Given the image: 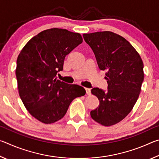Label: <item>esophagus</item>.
I'll list each match as a JSON object with an SVG mask.
<instances>
[{
  "label": "esophagus",
  "instance_id": "esophagus-1",
  "mask_svg": "<svg viewBox=\"0 0 159 159\" xmlns=\"http://www.w3.org/2000/svg\"><path fill=\"white\" fill-rule=\"evenodd\" d=\"M85 91H86V94H87V95H90L91 94L90 88H85Z\"/></svg>",
  "mask_w": 159,
  "mask_h": 159
}]
</instances>
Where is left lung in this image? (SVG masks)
<instances>
[{"label": "left lung", "mask_w": 159, "mask_h": 159, "mask_svg": "<svg viewBox=\"0 0 159 159\" xmlns=\"http://www.w3.org/2000/svg\"><path fill=\"white\" fill-rule=\"evenodd\" d=\"M100 70H107L108 89L91 90L99 106L90 111L94 120L104 126L116 124L127 116L139 98L144 80L143 61L124 38L111 31L83 34Z\"/></svg>", "instance_id": "obj_1"}]
</instances>
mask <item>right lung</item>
<instances>
[{
	"mask_svg": "<svg viewBox=\"0 0 159 159\" xmlns=\"http://www.w3.org/2000/svg\"><path fill=\"white\" fill-rule=\"evenodd\" d=\"M83 42L79 33L53 28L32 38L17 60L16 77L20 98L31 116L45 124L64 117L71 102L85 95L81 86L56 79L66 56Z\"/></svg>",
	"mask_w": 159,
	"mask_h": 159,
	"instance_id": "obj_1",
	"label": "right lung"
}]
</instances>
